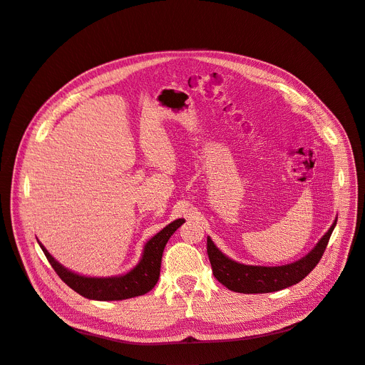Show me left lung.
I'll return each mask as SVG.
<instances>
[{"instance_id":"obj_1","label":"left lung","mask_w":365,"mask_h":365,"mask_svg":"<svg viewBox=\"0 0 365 365\" xmlns=\"http://www.w3.org/2000/svg\"><path fill=\"white\" fill-rule=\"evenodd\" d=\"M335 225H337V218H335L329 230L320 238V241L307 256L294 262V264L282 267H255L238 264V262L229 259L218 250L208 237L207 252L211 262L212 274L229 290L240 294H268L294 286L305 279L319 264Z\"/></svg>"}]
</instances>
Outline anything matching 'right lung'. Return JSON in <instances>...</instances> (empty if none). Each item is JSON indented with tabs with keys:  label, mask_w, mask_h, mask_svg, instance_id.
Instances as JSON below:
<instances>
[{
	"label": "right lung",
	"mask_w": 365,
	"mask_h": 365,
	"mask_svg": "<svg viewBox=\"0 0 365 365\" xmlns=\"http://www.w3.org/2000/svg\"><path fill=\"white\" fill-rule=\"evenodd\" d=\"M184 222V218H178V220L172 222L170 225L160 230L157 235H154L147 244H145L143 255L139 264L132 271L118 277H85L71 272L61 264H58L45 247H43L41 242L38 244L55 272L60 275V279L68 287L75 290V292L88 299L120 301L140 297L150 292L155 286L160 277V267H162L165 245L173 235V232Z\"/></svg>",
	"instance_id": "right-lung-1"
}]
</instances>
